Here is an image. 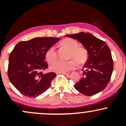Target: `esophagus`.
I'll return each instance as SVG.
<instances>
[{
    "label": "esophagus",
    "mask_w": 126,
    "mask_h": 126,
    "mask_svg": "<svg viewBox=\"0 0 126 126\" xmlns=\"http://www.w3.org/2000/svg\"><path fill=\"white\" fill-rule=\"evenodd\" d=\"M63 75H67L69 74V72H62V73H61Z\"/></svg>",
    "instance_id": "obj_1"
}]
</instances>
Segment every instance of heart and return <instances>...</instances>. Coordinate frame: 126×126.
I'll return each instance as SVG.
<instances>
[{"instance_id":"b5f03b06","label":"heart","mask_w":126,"mask_h":126,"mask_svg":"<svg viewBox=\"0 0 126 126\" xmlns=\"http://www.w3.org/2000/svg\"><path fill=\"white\" fill-rule=\"evenodd\" d=\"M78 43L72 38H64L60 42V46L69 50L67 61H58L51 67L53 71L57 73L68 72L76 67V64L83 65L88 59V50L86 48L78 46ZM45 57L49 64H52L57 60V52L54 46L47 49L45 53Z\"/></svg>"}]
</instances>
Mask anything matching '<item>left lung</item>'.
Segmentation results:
<instances>
[{"mask_svg":"<svg viewBox=\"0 0 126 126\" xmlns=\"http://www.w3.org/2000/svg\"><path fill=\"white\" fill-rule=\"evenodd\" d=\"M66 36L78 40L88 53V59L82 69L83 77L75 84V88L86 96L96 94L104 89L110 80L114 67L110 49L104 41L89 32Z\"/></svg>","mask_w":126,"mask_h":126,"instance_id":"obj_1","label":"left lung"}]
</instances>
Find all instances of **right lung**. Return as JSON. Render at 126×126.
I'll use <instances>...</instances> for the list:
<instances>
[{
	"label": "right lung",
	"instance_id": "obj_1",
	"mask_svg": "<svg viewBox=\"0 0 126 126\" xmlns=\"http://www.w3.org/2000/svg\"><path fill=\"white\" fill-rule=\"evenodd\" d=\"M60 40L53 37H38L20 41L10 53L8 78L24 96L36 97L50 86L56 74L54 72L43 73L48 68V64L44 61L45 53Z\"/></svg>",
	"mask_w": 126,
	"mask_h": 126
}]
</instances>
